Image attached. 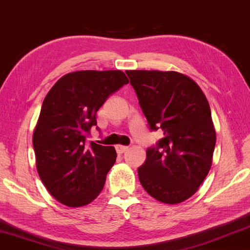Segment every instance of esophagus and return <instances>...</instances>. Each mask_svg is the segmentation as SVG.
I'll list each match as a JSON object with an SVG mask.
<instances>
[{"mask_svg":"<svg viewBox=\"0 0 250 250\" xmlns=\"http://www.w3.org/2000/svg\"><path fill=\"white\" fill-rule=\"evenodd\" d=\"M127 149H128V147L127 146H123V145H117V146H116V150H117V153H118V154L125 153Z\"/></svg>","mask_w":250,"mask_h":250,"instance_id":"34e87169","label":"esophagus"}]
</instances>
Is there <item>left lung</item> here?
I'll list each match as a JSON object with an SVG mask.
<instances>
[{
  "label": "left lung",
  "mask_w": 250,
  "mask_h": 250,
  "mask_svg": "<svg viewBox=\"0 0 250 250\" xmlns=\"http://www.w3.org/2000/svg\"><path fill=\"white\" fill-rule=\"evenodd\" d=\"M150 131L163 138L146 152L138 169L144 189L159 202L190 198L208 176L215 131L204 92L177 72L126 70Z\"/></svg>",
  "instance_id": "8db88e82"
}]
</instances>
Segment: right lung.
I'll use <instances>...</instances> for the list:
<instances>
[{"label":"right lung","mask_w":250,"mask_h":250,"mask_svg":"<svg viewBox=\"0 0 250 250\" xmlns=\"http://www.w3.org/2000/svg\"><path fill=\"white\" fill-rule=\"evenodd\" d=\"M127 83L122 70H79L63 75L46 95L32 143L39 176L61 204L87 205L103 189L117 153L87 138L98 109Z\"/></svg>","instance_id":"add662e5"}]
</instances>
